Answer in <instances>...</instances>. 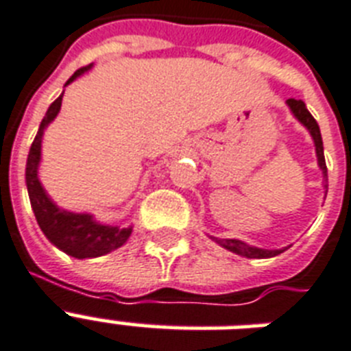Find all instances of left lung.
<instances>
[{
    "label": "left lung",
    "instance_id": "1",
    "mask_svg": "<svg viewBox=\"0 0 351 351\" xmlns=\"http://www.w3.org/2000/svg\"><path fill=\"white\" fill-rule=\"evenodd\" d=\"M291 109V112L295 114V118L302 123V125L310 131L311 138H313V142H315V151H317V162H319V167L322 171V176H324V189L328 193V169H326V160H324V147H322V136H321V129H319V123L313 117H311V112L308 111V107L302 100H295V98H289L286 101ZM211 239L220 244L226 250L233 251L237 255L245 256V258H269V256L280 255L284 250H262V247H255V245H250L242 242V240L237 239H217V237H211Z\"/></svg>",
    "mask_w": 351,
    "mask_h": 351
}]
</instances>
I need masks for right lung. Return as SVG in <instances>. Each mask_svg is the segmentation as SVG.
I'll return each instance as SVG.
<instances>
[{
	"label": "right lung",
	"instance_id": "obj_1",
	"mask_svg": "<svg viewBox=\"0 0 351 351\" xmlns=\"http://www.w3.org/2000/svg\"><path fill=\"white\" fill-rule=\"evenodd\" d=\"M90 65L78 69L76 73L67 80L71 82L82 76L85 71H89ZM62 98L52 101L51 107L47 109L45 118L41 120L38 134L34 142L30 145L29 158H27V171H25V180L29 189V198L34 217L40 224L41 231L58 250L74 256V258H93L111 253L117 247L123 245L127 239L131 237V228H117V226H104L93 219V215L87 213H71L65 209H60L51 198L47 197L45 189L41 187L38 178V165L41 158V138L47 125L51 123L62 109Z\"/></svg>",
	"mask_w": 351,
	"mask_h": 351
}]
</instances>
